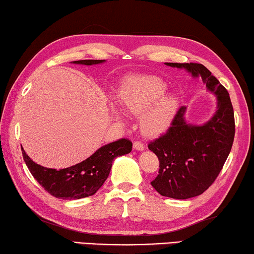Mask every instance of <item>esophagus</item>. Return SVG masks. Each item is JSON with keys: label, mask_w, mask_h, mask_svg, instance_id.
Masks as SVG:
<instances>
[{"label": "esophagus", "mask_w": 254, "mask_h": 254, "mask_svg": "<svg viewBox=\"0 0 254 254\" xmlns=\"http://www.w3.org/2000/svg\"><path fill=\"white\" fill-rule=\"evenodd\" d=\"M134 148L137 149V150H143L145 148V146H144L143 143H141V141L136 140L134 143Z\"/></svg>", "instance_id": "obj_1"}]
</instances>
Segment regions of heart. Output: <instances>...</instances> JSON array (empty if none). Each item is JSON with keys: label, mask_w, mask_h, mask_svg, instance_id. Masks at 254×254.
Returning a JSON list of instances; mask_svg holds the SVG:
<instances>
[{"label": "heart", "mask_w": 254, "mask_h": 254, "mask_svg": "<svg viewBox=\"0 0 254 254\" xmlns=\"http://www.w3.org/2000/svg\"><path fill=\"white\" fill-rule=\"evenodd\" d=\"M166 83L153 75H134L120 84L118 100L125 110L141 115L140 127L145 135L157 136L170 126L176 113L179 100L166 95Z\"/></svg>", "instance_id": "obj_1"}]
</instances>
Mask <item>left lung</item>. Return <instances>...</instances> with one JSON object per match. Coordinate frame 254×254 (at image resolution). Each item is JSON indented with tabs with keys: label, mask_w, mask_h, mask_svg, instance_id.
I'll list each match as a JSON object with an SVG mask.
<instances>
[{
	"label": "left lung",
	"mask_w": 254,
	"mask_h": 254,
	"mask_svg": "<svg viewBox=\"0 0 254 254\" xmlns=\"http://www.w3.org/2000/svg\"><path fill=\"white\" fill-rule=\"evenodd\" d=\"M166 64L201 77L217 97L216 114L210 122L203 126L188 125L186 108L182 106L167 130L148 144L159 161L158 175L150 184L163 196L186 199L205 192L223 168L234 140V111L228 90L206 66L194 62Z\"/></svg>",
	"instance_id": "8db88e82"
}]
</instances>
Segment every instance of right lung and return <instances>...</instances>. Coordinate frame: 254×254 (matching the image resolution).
Wrapping results in <instances>:
<instances>
[{
  "mask_svg": "<svg viewBox=\"0 0 254 254\" xmlns=\"http://www.w3.org/2000/svg\"><path fill=\"white\" fill-rule=\"evenodd\" d=\"M105 60H79L74 64H97ZM132 143L122 138L102 146L86 161L64 170L56 171L35 164L22 149L23 159L32 176L52 196L62 199H79L91 196L105 183L113 161L131 152Z\"/></svg>",
  "mask_w": 254,
  "mask_h": 254,
  "instance_id": "1",
  "label": "right lung"
}]
</instances>
